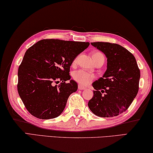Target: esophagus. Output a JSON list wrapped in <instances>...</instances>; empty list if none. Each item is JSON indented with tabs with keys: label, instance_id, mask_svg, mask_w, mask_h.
I'll return each instance as SVG.
<instances>
[{
	"label": "esophagus",
	"instance_id": "1",
	"mask_svg": "<svg viewBox=\"0 0 153 153\" xmlns=\"http://www.w3.org/2000/svg\"><path fill=\"white\" fill-rule=\"evenodd\" d=\"M78 88H79V89H80V90H82V89H87L85 87L82 86V85H79Z\"/></svg>",
	"mask_w": 153,
	"mask_h": 153
}]
</instances>
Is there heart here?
<instances>
[{
  "mask_svg": "<svg viewBox=\"0 0 153 153\" xmlns=\"http://www.w3.org/2000/svg\"><path fill=\"white\" fill-rule=\"evenodd\" d=\"M92 59H93L94 62L99 59H102L104 61V56L102 52L96 51L93 52V53H92ZM75 62H76V60L74 61V64ZM73 79L75 81L79 83V85H87L91 83V81L94 79V76L86 71L80 70V71L75 72L73 74Z\"/></svg>",
  "mask_w": 153,
  "mask_h": 153,
  "instance_id": "b5f03b06",
  "label": "heart"
}]
</instances>
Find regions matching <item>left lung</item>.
I'll return each mask as SVG.
<instances>
[{
    "label": "left lung",
    "mask_w": 153,
    "mask_h": 153,
    "mask_svg": "<svg viewBox=\"0 0 153 153\" xmlns=\"http://www.w3.org/2000/svg\"><path fill=\"white\" fill-rule=\"evenodd\" d=\"M105 54L107 69L103 76L92 83L94 97L88 106L100 117H113L129 107L139 89L140 71L134 55L118 44L91 42Z\"/></svg>",
    "instance_id": "left-lung-1"
}]
</instances>
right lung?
Listing matches in <instances>:
<instances>
[{
    "instance_id": "right-lung-1",
    "label": "right lung",
    "mask_w": 153,
    "mask_h": 153,
    "mask_svg": "<svg viewBox=\"0 0 153 153\" xmlns=\"http://www.w3.org/2000/svg\"><path fill=\"white\" fill-rule=\"evenodd\" d=\"M89 45L88 42L43 39L27 50L17 72V91L32 115L49 119L61 114L70 95L78 89L71 80L70 67Z\"/></svg>"
}]
</instances>
